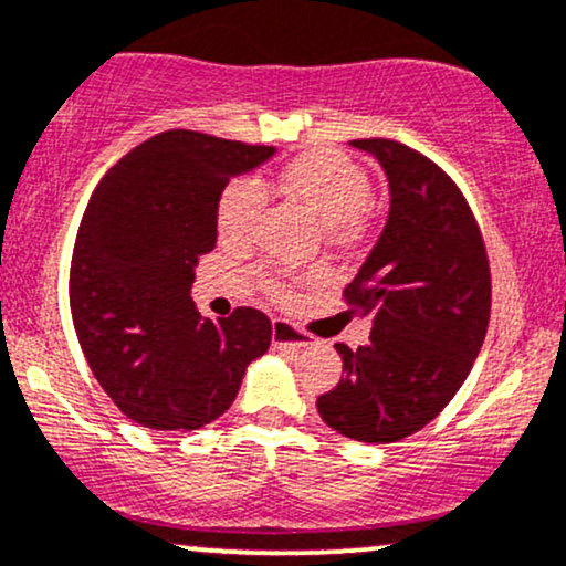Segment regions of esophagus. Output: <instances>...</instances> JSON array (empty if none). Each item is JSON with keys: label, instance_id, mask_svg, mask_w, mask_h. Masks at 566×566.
Here are the masks:
<instances>
[{"label": "esophagus", "instance_id": "obj_1", "mask_svg": "<svg viewBox=\"0 0 566 566\" xmlns=\"http://www.w3.org/2000/svg\"><path fill=\"white\" fill-rule=\"evenodd\" d=\"M271 345L279 350H301V348H308L311 337L303 335L295 324L284 322V318H276V322L271 324Z\"/></svg>", "mask_w": 566, "mask_h": 566}]
</instances>
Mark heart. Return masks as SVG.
<instances>
[{"label":"heart","instance_id":"obj_1","mask_svg":"<svg viewBox=\"0 0 566 566\" xmlns=\"http://www.w3.org/2000/svg\"><path fill=\"white\" fill-rule=\"evenodd\" d=\"M284 187L305 202L332 237L358 231L364 208L371 197V181L358 163L335 149H311L284 168ZM265 206V187L258 179H237L218 197L216 223L221 240L244 244L253 237ZM269 290L279 297L292 292V279L271 276Z\"/></svg>","mask_w":566,"mask_h":566}]
</instances>
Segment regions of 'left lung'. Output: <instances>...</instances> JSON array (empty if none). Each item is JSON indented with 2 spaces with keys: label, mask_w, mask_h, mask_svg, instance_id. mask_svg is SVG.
Wrapping results in <instances>:
<instances>
[{
  "label": "left lung",
  "mask_w": 566,
  "mask_h": 566,
  "mask_svg": "<svg viewBox=\"0 0 566 566\" xmlns=\"http://www.w3.org/2000/svg\"><path fill=\"white\" fill-rule=\"evenodd\" d=\"M382 166L390 213L345 287L374 313L369 343H337L343 371L316 400L332 430L360 442H398L451 403L472 371L490 322V265L464 195L442 168L390 139H353Z\"/></svg>",
  "instance_id": "obj_1"
}]
</instances>
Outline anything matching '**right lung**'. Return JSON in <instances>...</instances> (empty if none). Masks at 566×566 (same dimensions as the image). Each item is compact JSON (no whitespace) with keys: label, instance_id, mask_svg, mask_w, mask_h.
<instances>
[{"label":"right lung","instance_id":"right-lung-1","mask_svg":"<svg viewBox=\"0 0 566 566\" xmlns=\"http://www.w3.org/2000/svg\"><path fill=\"white\" fill-rule=\"evenodd\" d=\"M274 153L174 128L134 147L94 189L73 244V326L102 390L136 424H210L269 350L265 313L200 316L192 282L197 258L216 248L223 187Z\"/></svg>","mask_w":566,"mask_h":566}]
</instances>
